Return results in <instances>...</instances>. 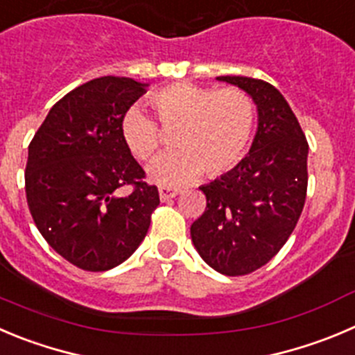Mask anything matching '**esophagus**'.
<instances>
[{"label": "esophagus", "mask_w": 355, "mask_h": 355, "mask_svg": "<svg viewBox=\"0 0 355 355\" xmlns=\"http://www.w3.org/2000/svg\"><path fill=\"white\" fill-rule=\"evenodd\" d=\"M180 194V189H173V187H159V198H161V201H168L171 200V198L178 196Z\"/></svg>", "instance_id": "1"}]
</instances>
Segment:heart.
Listing matches in <instances>:
<instances>
[{"mask_svg":"<svg viewBox=\"0 0 355 355\" xmlns=\"http://www.w3.org/2000/svg\"><path fill=\"white\" fill-rule=\"evenodd\" d=\"M148 105L162 129H175L178 150L159 157L148 168L152 180L164 187L189 184L203 171L218 177L233 170L256 124L252 99L238 87L211 89L177 82L152 92ZM119 132L129 154L141 162L152 161L164 144L155 122L138 108L122 115Z\"/></svg>","mask_w":355,"mask_h":355,"instance_id":"obj_1","label":"heart"}]
</instances>
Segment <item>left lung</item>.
Masks as SVG:
<instances>
[{
    "mask_svg": "<svg viewBox=\"0 0 355 355\" xmlns=\"http://www.w3.org/2000/svg\"><path fill=\"white\" fill-rule=\"evenodd\" d=\"M254 99L257 132L236 166L201 185L207 210L191 238L208 266L227 277L248 275L273 259L294 231L308 185V141L278 89L248 77H217Z\"/></svg>",
    "mask_w": 355,
    "mask_h": 355,
    "instance_id": "obj_1",
    "label": "left lung"
}]
</instances>
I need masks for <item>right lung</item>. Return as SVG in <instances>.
I'll list each match as a JSON object with an SVG mask.
<instances>
[{"label": "right lung", "mask_w": 355, "mask_h": 355, "mask_svg": "<svg viewBox=\"0 0 355 355\" xmlns=\"http://www.w3.org/2000/svg\"><path fill=\"white\" fill-rule=\"evenodd\" d=\"M148 84L101 77L59 99L33 137L26 198L36 227L59 256L107 271L131 256L159 205L155 185L124 147L119 124ZM132 193L120 196V187Z\"/></svg>", "instance_id": "right-lung-1"}]
</instances>
